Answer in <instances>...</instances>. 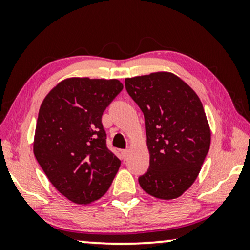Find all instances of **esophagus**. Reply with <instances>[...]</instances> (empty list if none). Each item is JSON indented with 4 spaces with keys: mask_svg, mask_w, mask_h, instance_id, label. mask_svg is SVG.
<instances>
[{
    "mask_svg": "<svg viewBox=\"0 0 250 250\" xmlns=\"http://www.w3.org/2000/svg\"><path fill=\"white\" fill-rule=\"evenodd\" d=\"M128 155H129V150H128V149L122 150V156H123V158L126 159V158H127V157H128Z\"/></svg>",
    "mask_w": 250,
    "mask_h": 250,
    "instance_id": "34e87169",
    "label": "esophagus"
}]
</instances>
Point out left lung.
<instances>
[{
  "mask_svg": "<svg viewBox=\"0 0 250 250\" xmlns=\"http://www.w3.org/2000/svg\"><path fill=\"white\" fill-rule=\"evenodd\" d=\"M145 115L150 166L139 183L150 196L170 200L192 186L210 146L203 104L192 88L167 71L125 78Z\"/></svg>",
  "mask_w": 250,
  "mask_h": 250,
  "instance_id": "left-lung-1",
  "label": "left lung"
}]
</instances>
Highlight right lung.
Segmentation results:
<instances>
[{
  "label": "right lung",
  "instance_id": "add662e5",
  "mask_svg": "<svg viewBox=\"0 0 250 250\" xmlns=\"http://www.w3.org/2000/svg\"><path fill=\"white\" fill-rule=\"evenodd\" d=\"M122 90L118 80L71 77L41 104L34 155L52 186L75 204L100 199L121 166L105 145L101 118Z\"/></svg>",
  "mask_w": 250,
  "mask_h": 250
}]
</instances>
